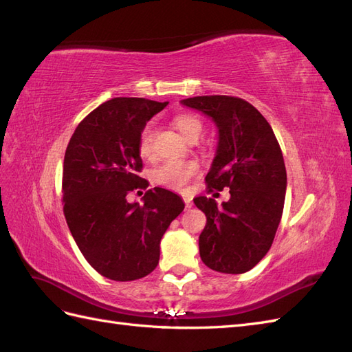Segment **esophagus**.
Listing matches in <instances>:
<instances>
[{
  "instance_id": "1",
  "label": "esophagus",
  "mask_w": 352,
  "mask_h": 352,
  "mask_svg": "<svg viewBox=\"0 0 352 352\" xmlns=\"http://www.w3.org/2000/svg\"><path fill=\"white\" fill-rule=\"evenodd\" d=\"M184 201H185V206H186V208H190V207H192V197L184 195Z\"/></svg>"
}]
</instances>
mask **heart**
<instances>
[{"instance_id":"heart-1","label":"heart","mask_w":352,"mask_h":352,"mask_svg":"<svg viewBox=\"0 0 352 352\" xmlns=\"http://www.w3.org/2000/svg\"><path fill=\"white\" fill-rule=\"evenodd\" d=\"M176 129L182 133L186 140H192L199 136L202 131V123L198 117L192 114H179L173 120ZM140 153L144 158L153 155V127L148 124L140 136ZM198 173V164L194 160H167L153 170V180L155 184L170 188L184 189Z\"/></svg>"}]
</instances>
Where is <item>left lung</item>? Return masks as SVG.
I'll return each instance as SVG.
<instances>
[{"label": "left lung", "mask_w": 352, "mask_h": 352, "mask_svg": "<svg viewBox=\"0 0 352 352\" xmlns=\"http://www.w3.org/2000/svg\"><path fill=\"white\" fill-rule=\"evenodd\" d=\"M180 104L216 124V155L206 180L212 189H230L221 206L194 198L207 217L198 242L201 260L220 273H245L267 254L282 219L287 182L280 146L269 122L241 98L210 95Z\"/></svg>", "instance_id": "obj_1"}]
</instances>
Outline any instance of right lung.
Returning <instances> with one entry per match:
<instances>
[{
	"label": "right lung",
	"mask_w": 352,
	"mask_h": 352,
	"mask_svg": "<svg viewBox=\"0 0 352 352\" xmlns=\"http://www.w3.org/2000/svg\"><path fill=\"white\" fill-rule=\"evenodd\" d=\"M168 102L113 98L79 123L63 166V202L72 236L104 278L129 282L150 274L160 260V241L185 208L164 188L146 190L142 204L127 194L148 182L140 136L146 122Z\"/></svg>",
	"instance_id": "right-lung-1"
}]
</instances>
